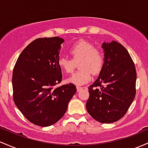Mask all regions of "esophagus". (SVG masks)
<instances>
[{
	"instance_id": "1",
	"label": "esophagus",
	"mask_w": 148,
	"mask_h": 148,
	"mask_svg": "<svg viewBox=\"0 0 148 148\" xmlns=\"http://www.w3.org/2000/svg\"><path fill=\"white\" fill-rule=\"evenodd\" d=\"M77 87V92H79V91H81L83 89V87H79V86H77V87Z\"/></svg>"
}]
</instances>
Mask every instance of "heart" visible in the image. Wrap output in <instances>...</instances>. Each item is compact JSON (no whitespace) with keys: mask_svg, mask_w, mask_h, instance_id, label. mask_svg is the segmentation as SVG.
<instances>
[{"mask_svg":"<svg viewBox=\"0 0 148 148\" xmlns=\"http://www.w3.org/2000/svg\"><path fill=\"white\" fill-rule=\"evenodd\" d=\"M69 52L72 59L60 56L57 61L58 66L66 73H71L74 71L75 62L79 60L78 66L80 70L68 78V82L83 85L92 79V73L99 74L103 68L105 63L103 52L99 48L94 47V45L89 41L84 40L76 41L69 47Z\"/></svg>","mask_w":148,"mask_h":148,"instance_id":"b5f03b06","label":"heart"}]
</instances>
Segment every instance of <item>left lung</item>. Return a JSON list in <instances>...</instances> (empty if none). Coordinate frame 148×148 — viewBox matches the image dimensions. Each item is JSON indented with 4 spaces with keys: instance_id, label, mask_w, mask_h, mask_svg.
Wrapping results in <instances>:
<instances>
[{
    "instance_id": "left-lung-1",
    "label": "left lung",
    "mask_w": 148,
    "mask_h": 148,
    "mask_svg": "<svg viewBox=\"0 0 148 148\" xmlns=\"http://www.w3.org/2000/svg\"><path fill=\"white\" fill-rule=\"evenodd\" d=\"M105 63L99 77L89 86L87 112L101 123H112L127 113L136 96V71L125 47L112 40L103 42Z\"/></svg>"
}]
</instances>
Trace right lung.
Instances as JSON below:
<instances>
[{
	"label": "right lung",
	"mask_w": 148,
	"mask_h": 148,
	"mask_svg": "<svg viewBox=\"0 0 148 148\" xmlns=\"http://www.w3.org/2000/svg\"><path fill=\"white\" fill-rule=\"evenodd\" d=\"M64 42L59 37L35 40L21 52L13 69L14 103L29 122L40 127L57 122L77 91L72 83L56 87L62 81L57 61Z\"/></svg>",
	"instance_id": "right-lung-1"
}]
</instances>
